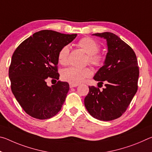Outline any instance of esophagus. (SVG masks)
I'll list each match as a JSON object with an SVG mask.
<instances>
[{"label":"esophagus","instance_id":"obj_1","mask_svg":"<svg viewBox=\"0 0 152 152\" xmlns=\"http://www.w3.org/2000/svg\"><path fill=\"white\" fill-rule=\"evenodd\" d=\"M78 86V84H70V88H74V87Z\"/></svg>","mask_w":152,"mask_h":152}]
</instances>
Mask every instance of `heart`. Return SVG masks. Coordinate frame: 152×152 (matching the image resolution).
I'll use <instances>...</instances> for the list:
<instances>
[{
	"label": "heart",
	"mask_w": 152,
	"mask_h": 152,
	"mask_svg": "<svg viewBox=\"0 0 152 152\" xmlns=\"http://www.w3.org/2000/svg\"><path fill=\"white\" fill-rule=\"evenodd\" d=\"M78 48L82 49L87 54L86 62L91 64L95 68H99L104 63L103 54L99 52L101 48L99 43L91 37H85L80 39L76 43ZM70 53V47L65 45L61 48L58 53V59L61 65H66L68 62ZM92 70L89 68H76L70 67L62 72L61 77L64 80L73 84H78L84 80V79L91 76Z\"/></svg>",
	"instance_id": "b5f03b06"
}]
</instances>
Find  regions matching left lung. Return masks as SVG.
<instances>
[{
  "label": "left lung",
  "mask_w": 152,
  "mask_h": 152,
  "mask_svg": "<svg viewBox=\"0 0 152 152\" xmlns=\"http://www.w3.org/2000/svg\"><path fill=\"white\" fill-rule=\"evenodd\" d=\"M93 35L107 40L108 53L104 66L94 76L105 88L100 91L89 86L84 105L95 119L112 121L124 113L137 91L139 67L133 49L114 33L104 32ZM98 84V86H99Z\"/></svg>",
  "instance_id": "left-lung-1"
}]
</instances>
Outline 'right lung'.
Here are the masks:
<instances>
[{
	"instance_id": "obj_1",
	"label": "right lung",
	"mask_w": 152,
	"mask_h": 152,
	"mask_svg": "<svg viewBox=\"0 0 152 152\" xmlns=\"http://www.w3.org/2000/svg\"><path fill=\"white\" fill-rule=\"evenodd\" d=\"M76 36L42 30L28 37L15 50L9 70L11 91L31 117L50 119L61 110L70 88L69 84L58 81L48 86L46 80L59 79V51Z\"/></svg>"
}]
</instances>
